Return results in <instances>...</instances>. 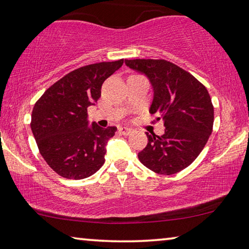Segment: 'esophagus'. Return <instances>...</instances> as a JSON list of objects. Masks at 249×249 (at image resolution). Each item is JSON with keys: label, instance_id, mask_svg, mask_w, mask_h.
Segmentation results:
<instances>
[{"label": "esophagus", "instance_id": "34e87169", "mask_svg": "<svg viewBox=\"0 0 249 249\" xmlns=\"http://www.w3.org/2000/svg\"><path fill=\"white\" fill-rule=\"evenodd\" d=\"M119 132L122 135H125V136H127V135H130L133 133V129L132 128H128V127H120L119 128Z\"/></svg>", "mask_w": 249, "mask_h": 249}]
</instances>
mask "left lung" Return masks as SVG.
<instances>
[{"mask_svg":"<svg viewBox=\"0 0 249 249\" xmlns=\"http://www.w3.org/2000/svg\"><path fill=\"white\" fill-rule=\"evenodd\" d=\"M125 64L148 77L154 88L149 112L162 120L165 134L146 133L148 142L140 161L159 175L190 166L213 130L214 107L206 88L191 73L163 59H133Z\"/></svg>","mask_w":249,"mask_h":249,"instance_id":"8db88e82","label":"left lung"}]
</instances>
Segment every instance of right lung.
Returning <instances> with one entry per match:
<instances>
[{"label": "right lung", "instance_id": "1", "mask_svg": "<svg viewBox=\"0 0 249 249\" xmlns=\"http://www.w3.org/2000/svg\"><path fill=\"white\" fill-rule=\"evenodd\" d=\"M123 62H99L71 71L34 105L32 132L40 155L59 176L80 180L103 166L105 146L117 128L88 126V107L100 99L103 82Z\"/></svg>", "mask_w": 249, "mask_h": 249}]
</instances>
